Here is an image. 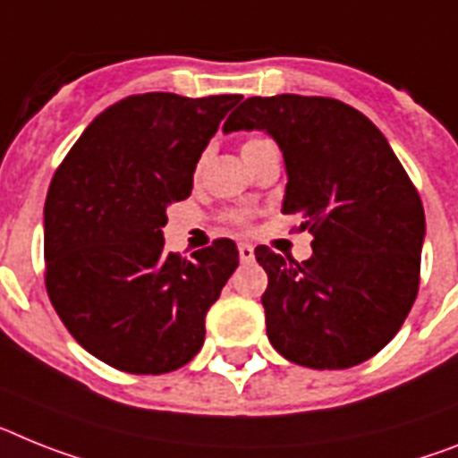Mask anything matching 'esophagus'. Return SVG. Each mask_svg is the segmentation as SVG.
Masks as SVG:
<instances>
[{"instance_id": "obj_1", "label": "esophagus", "mask_w": 458, "mask_h": 458, "mask_svg": "<svg viewBox=\"0 0 458 458\" xmlns=\"http://www.w3.org/2000/svg\"><path fill=\"white\" fill-rule=\"evenodd\" d=\"M240 260L242 263H249V260H253V247L251 244H247V242H242L240 247Z\"/></svg>"}]
</instances>
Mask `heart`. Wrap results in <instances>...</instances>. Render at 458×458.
<instances>
[{"label": "heart", "instance_id": "heart-1", "mask_svg": "<svg viewBox=\"0 0 458 458\" xmlns=\"http://www.w3.org/2000/svg\"><path fill=\"white\" fill-rule=\"evenodd\" d=\"M267 144H270V141L263 140V137H249V140L242 144V156H251V153L260 151V148ZM225 221H228L230 225H247L249 216L247 214H242V211H230V214H225Z\"/></svg>", "mask_w": 458, "mask_h": 458}]
</instances>
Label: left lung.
I'll use <instances>...</instances> for the list:
<instances>
[{"label":"left lung","mask_w":458,"mask_h":458,"mask_svg":"<svg viewBox=\"0 0 458 458\" xmlns=\"http://www.w3.org/2000/svg\"><path fill=\"white\" fill-rule=\"evenodd\" d=\"M265 130L286 163L282 214H301L312 259L256 247L267 272L265 326L284 359L344 370L372 359L414 305L426 221L389 141L333 98H249L223 130Z\"/></svg>","instance_id":"8db88e82"}]
</instances>
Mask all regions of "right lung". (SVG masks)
I'll list each match as a JSON object with an SVG mask.
<instances>
[{"label": "right lung", "mask_w": 458, "mask_h": 458, "mask_svg": "<svg viewBox=\"0 0 458 458\" xmlns=\"http://www.w3.org/2000/svg\"><path fill=\"white\" fill-rule=\"evenodd\" d=\"M240 95H130L81 134L48 186L46 291L81 347L132 375L186 366L205 317L240 263L235 242L191 256L165 251L167 205Z\"/></svg>", "instance_id": "right-lung-1"}]
</instances>
